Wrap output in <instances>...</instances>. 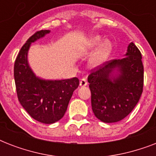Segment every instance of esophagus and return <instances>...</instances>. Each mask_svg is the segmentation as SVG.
Instances as JSON below:
<instances>
[{
  "label": "esophagus",
  "mask_w": 156,
  "mask_h": 156,
  "mask_svg": "<svg viewBox=\"0 0 156 156\" xmlns=\"http://www.w3.org/2000/svg\"><path fill=\"white\" fill-rule=\"evenodd\" d=\"M87 85V81L86 78H82L80 80V87H86Z\"/></svg>",
  "instance_id": "esophagus-1"
}]
</instances>
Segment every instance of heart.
<instances>
[{"label":"heart","mask_w":156,"mask_h":156,"mask_svg":"<svg viewBox=\"0 0 156 156\" xmlns=\"http://www.w3.org/2000/svg\"><path fill=\"white\" fill-rule=\"evenodd\" d=\"M99 47L92 54L90 59V65L93 68H96L108 60L112 51V44L109 40H104L100 35H94L89 38L82 48V52L88 53L94 50L95 48Z\"/></svg>","instance_id":"b5f03b06"}]
</instances>
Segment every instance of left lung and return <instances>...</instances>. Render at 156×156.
<instances>
[{
    "mask_svg": "<svg viewBox=\"0 0 156 156\" xmlns=\"http://www.w3.org/2000/svg\"><path fill=\"white\" fill-rule=\"evenodd\" d=\"M125 56L108 61L88 76L92 111L105 123L117 122L126 117L143 93L142 54L131 42Z\"/></svg>",
    "mask_w": 156,
    "mask_h": 156,
    "instance_id": "8db88e82",
    "label": "left lung"
}]
</instances>
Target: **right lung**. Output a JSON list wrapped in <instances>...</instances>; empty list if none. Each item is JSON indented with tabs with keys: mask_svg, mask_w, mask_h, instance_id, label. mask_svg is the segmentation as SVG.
I'll list each match as a JSON object with an SVG mask.
<instances>
[{
	"mask_svg": "<svg viewBox=\"0 0 156 156\" xmlns=\"http://www.w3.org/2000/svg\"><path fill=\"white\" fill-rule=\"evenodd\" d=\"M49 30L37 31L21 48L15 60L13 75L19 102L32 118L52 124L64 116L73 92L79 85L78 78L61 80L43 79L35 75L28 62L31 44L44 37Z\"/></svg>",
	"mask_w": 156,
	"mask_h": 156,
	"instance_id": "1",
	"label": "right lung"
}]
</instances>
